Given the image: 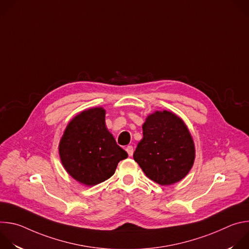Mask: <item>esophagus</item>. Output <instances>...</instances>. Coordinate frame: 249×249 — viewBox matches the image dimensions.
<instances>
[{
    "instance_id": "obj_1",
    "label": "esophagus",
    "mask_w": 249,
    "mask_h": 249,
    "mask_svg": "<svg viewBox=\"0 0 249 249\" xmlns=\"http://www.w3.org/2000/svg\"><path fill=\"white\" fill-rule=\"evenodd\" d=\"M126 152H127V154H128L129 157H132V156H133V153H134L133 147H132V146H127V147H126Z\"/></svg>"
}]
</instances>
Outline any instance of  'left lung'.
<instances>
[{"label": "left lung", "instance_id": "1", "mask_svg": "<svg viewBox=\"0 0 249 249\" xmlns=\"http://www.w3.org/2000/svg\"><path fill=\"white\" fill-rule=\"evenodd\" d=\"M134 160L150 179L160 185L181 180L191 169L195 149L184 122L168 111H157L143 125V139Z\"/></svg>", "mask_w": 249, "mask_h": 249}]
</instances>
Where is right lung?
<instances>
[{
  "label": "right lung",
  "instance_id": "add662e5",
  "mask_svg": "<svg viewBox=\"0 0 249 249\" xmlns=\"http://www.w3.org/2000/svg\"><path fill=\"white\" fill-rule=\"evenodd\" d=\"M105 110L81 112L67 126L59 145L61 161L79 182L92 186L111 177L128 154L105 126Z\"/></svg>",
  "mask_w": 249,
  "mask_h": 249
}]
</instances>
